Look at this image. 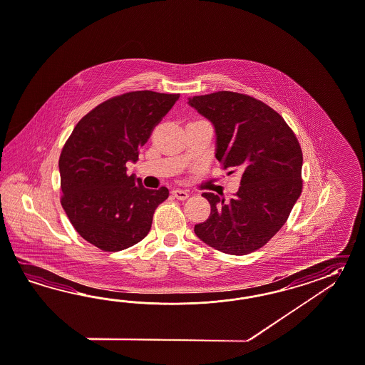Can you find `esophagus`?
I'll return each mask as SVG.
<instances>
[{
  "label": "esophagus",
  "instance_id": "34e87169",
  "mask_svg": "<svg viewBox=\"0 0 365 365\" xmlns=\"http://www.w3.org/2000/svg\"><path fill=\"white\" fill-rule=\"evenodd\" d=\"M172 195L176 197L178 200H187V197H189V193H187V190H182V189H173Z\"/></svg>",
  "mask_w": 365,
  "mask_h": 365
}]
</instances>
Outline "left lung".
<instances>
[{
    "label": "left lung",
    "instance_id": "obj_1",
    "mask_svg": "<svg viewBox=\"0 0 365 365\" xmlns=\"http://www.w3.org/2000/svg\"><path fill=\"white\" fill-rule=\"evenodd\" d=\"M187 104L213 124L221 167L241 173L229 201L202 193L212 210L195 233L226 254L255 252L279 232L302 193L299 141L279 113L249 95L218 91Z\"/></svg>",
    "mask_w": 365,
    "mask_h": 365
}]
</instances>
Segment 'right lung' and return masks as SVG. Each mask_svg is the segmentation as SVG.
Masks as SVG:
<instances>
[{
  "mask_svg": "<svg viewBox=\"0 0 365 365\" xmlns=\"http://www.w3.org/2000/svg\"><path fill=\"white\" fill-rule=\"evenodd\" d=\"M180 94L133 91L108 99L75 125L59 158L61 204L75 230L103 252H120L150 233L169 190L143 187L125 164Z\"/></svg>",
  "mask_w": 365,
  "mask_h": 365,
  "instance_id": "add662e5",
  "label": "right lung"
}]
</instances>
